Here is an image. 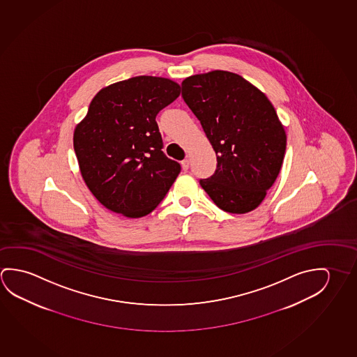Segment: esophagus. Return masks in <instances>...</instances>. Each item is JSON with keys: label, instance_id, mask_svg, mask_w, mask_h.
Segmentation results:
<instances>
[{"label": "esophagus", "instance_id": "esophagus-1", "mask_svg": "<svg viewBox=\"0 0 357 357\" xmlns=\"http://www.w3.org/2000/svg\"><path fill=\"white\" fill-rule=\"evenodd\" d=\"M182 166V170L185 171L186 172L187 170H188V167H190V161L188 160L185 159L181 162Z\"/></svg>", "mask_w": 357, "mask_h": 357}]
</instances>
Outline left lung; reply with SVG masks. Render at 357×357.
I'll list each match as a JSON object with an SVG mask.
<instances>
[{
    "label": "left lung",
    "instance_id": "8db88e82",
    "mask_svg": "<svg viewBox=\"0 0 357 357\" xmlns=\"http://www.w3.org/2000/svg\"><path fill=\"white\" fill-rule=\"evenodd\" d=\"M181 89L217 156L215 174L199 185L221 210H255L277 180L287 147L272 102L241 75L225 70L188 77Z\"/></svg>",
    "mask_w": 357,
    "mask_h": 357
}]
</instances>
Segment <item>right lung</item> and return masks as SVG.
<instances>
[{
  "instance_id": "obj_1",
  "label": "right lung",
  "mask_w": 357,
  "mask_h": 357,
  "mask_svg": "<svg viewBox=\"0 0 357 357\" xmlns=\"http://www.w3.org/2000/svg\"><path fill=\"white\" fill-rule=\"evenodd\" d=\"M180 85L140 75L109 85L91 100L74 131L85 183L115 213L139 218L169 192L181 165L164 151L156 115L180 96Z\"/></svg>"
}]
</instances>
